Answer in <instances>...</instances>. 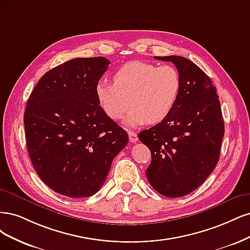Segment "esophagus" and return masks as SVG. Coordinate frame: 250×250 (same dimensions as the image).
<instances>
[{
  "mask_svg": "<svg viewBox=\"0 0 250 250\" xmlns=\"http://www.w3.org/2000/svg\"><path fill=\"white\" fill-rule=\"evenodd\" d=\"M128 139H130L131 142H137L138 140V136H137V133L133 132V131H128Z\"/></svg>",
  "mask_w": 250,
  "mask_h": 250,
  "instance_id": "obj_1",
  "label": "esophagus"
}]
</instances>
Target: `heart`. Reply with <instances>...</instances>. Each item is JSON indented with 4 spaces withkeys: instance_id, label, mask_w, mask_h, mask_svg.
Returning <instances> with one entry per match:
<instances>
[{
    "instance_id": "obj_1",
    "label": "heart",
    "mask_w": 250,
    "mask_h": 250,
    "mask_svg": "<svg viewBox=\"0 0 250 250\" xmlns=\"http://www.w3.org/2000/svg\"><path fill=\"white\" fill-rule=\"evenodd\" d=\"M113 81L98 83L96 99L104 113L115 120L133 104L125 119L130 126L162 122L175 106L181 90V76L174 66L143 61L125 64L114 74Z\"/></svg>"
}]
</instances>
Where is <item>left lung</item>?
Wrapping results in <instances>:
<instances>
[{"mask_svg":"<svg viewBox=\"0 0 250 250\" xmlns=\"http://www.w3.org/2000/svg\"><path fill=\"white\" fill-rule=\"evenodd\" d=\"M155 59L174 64L181 90L168 116L138 137L151 154L146 169L151 187L164 196L181 197L197 189L219 161L224 135L219 96L211 79L189 59Z\"/></svg>","mask_w":250,"mask_h":250,"instance_id":"1","label":"left lung"}]
</instances>
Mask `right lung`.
Wrapping results in <instances>:
<instances>
[{
    "mask_svg": "<svg viewBox=\"0 0 250 250\" xmlns=\"http://www.w3.org/2000/svg\"><path fill=\"white\" fill-rule=\"evenodd\" d=\"M110 61L76 58L39 80L23 115L27 148L39 178L55 192L89 197L106 181L128 136L101 108L95 87Z\"/></svg>",
    "mask_w": 250,
    "mask_h": 250,
    "instance_id": "right-lung-1",
    "label": "right lung"
}]
</instances>
